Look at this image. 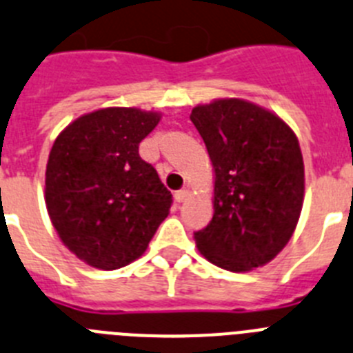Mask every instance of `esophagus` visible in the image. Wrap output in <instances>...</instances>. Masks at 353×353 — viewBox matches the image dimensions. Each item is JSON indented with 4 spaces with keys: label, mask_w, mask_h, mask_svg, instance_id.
Segmentation results:
<instances>
[{
    "label": "esophagus",
    "mask_w": 353,
    "mask_h": 353,
    "mask_svg": "<svg viewBox=\"0 0 353 353\" xmlns=\"http://www.w3.org/2000/svg\"><path fill=\"white\" fill-rule=\"evenodd\" d=\"M188 195H190V190L188 188H183V190H179V192L174 193V196H176L177 202H184V200H186V196H188Z\"/></svg>",
    "instance_id": "obj_1"
}]
</instances>
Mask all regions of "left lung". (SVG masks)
<instances>
[{"instance_id": "8db88e82", "label": "left lung", "mask_w": 353, "mask_h": 353, "mask_svg": "<svg viewBox=\"0 0 353 353\" xmlns=\"http://www.w3.org/2000/svg\"><path fill=\"white\" fill-rule=\"evenodd\" d=\"M214 169V214L195 232L199 252L232 272L265 265L290 241L304 200V163L290 126L239 98L190 116Z\"/></svg>"}]
</instances>
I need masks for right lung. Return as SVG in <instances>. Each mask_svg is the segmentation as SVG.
<instances>
[{
    "label": "right lung",
    "instance_id": "right-lung-1",
    "mask_svg": "<svg viewBox=\"0 0 353 353\" xmlns=\"http://www.w3.org/2000/svg\"><path fill=\"white\" fill-rule=\"evenodd\" d=\"M160 117L107 107L70 123L54 141L47 211L63 244L93 268L112 271L137 260L169 216L172 195L139 157Z\"/></svg>",
    "mask_w": 353,
    "mask_h": 353
}]
</instances>
